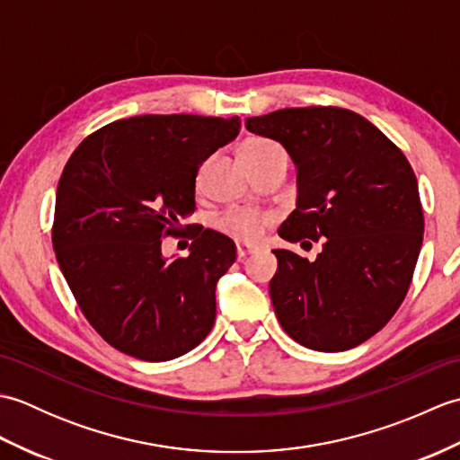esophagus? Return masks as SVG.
Returning <instances> with one entry per match:
<instances>
[{"label": "esophagus", "mask_w": 460, "mask_h": 460, "mask_svg": "<svg viewBox=\"0 0 460 460\" xmlns=\"http://www.w3.org/2000/svg\"><path fill=\"white\" fill-rule=\"evenodd\" d=\"M251 252H255V249L249 247V245H237V257H239V261H241V259H245V257H249Z\"/></svg>", "instance_id": "obj_1"}]
</instances>
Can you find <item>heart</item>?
<instances>
[{
  "instance_id": "1",
  "label": "heart",
  "mask_w": 460,
  "mask_h": 460,
  "mask_svg": "<svg viewBox=\"0 0 460 460\" xmlns=\"http://www.w3.org/2000/svg\"><path fill=\"white\" fill-rule=\"evenodd\" d=\"M270 146L272 144L267 140L252 138L241 146L239 154H241V158H245V155L267 150V148H270ZM265 221H267L265 217H261V215H255V213H227L217 221V227L223 233H227V235L233 239L251 243V241H257L261 237V229Z\"/></svg>"
}]
</instances>
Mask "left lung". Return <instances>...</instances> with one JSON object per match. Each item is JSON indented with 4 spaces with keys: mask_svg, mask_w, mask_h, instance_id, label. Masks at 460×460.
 <instances>
[{
    "mask_svg": "<svg viewBox=\"0 0 460 460\" xmlns=\"http://www.w3.org/2000/svg\"><path fill=\"white\" fill-rule=\"evenodd\" d=\"M296 168V209L279 235L322 241L314 261L272 251L270 300L280 326L318 351L359 346L402 305L423 243L417 178L377 126L346 109H282L245 120Z\"/></svg>",
    "mask_w": 460,
    "mask_h": 460,
    "instance_id": "obj_1",
    "label": "left lung"
}]
</instances>
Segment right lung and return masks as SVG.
<instances>
[{
	"instance_id": "right-lung-1",
	"label": "right lung",
	"mask_w": 460,
	"mask_h": 460,
	"mask_svg": "<svg viewBox=\"0 0 460 460\" xmlns=\"http://www.w3.org/2000/svg\"><path fill=\"white\" fill-rule=\"evenodd\" d=\"M239 116L144 114L116 120L68 158L55 199L53 249L91 326L116 349L168 361L203 341L215 287L235 243L193 227L190 255H162L195 211L201 164L237 138Z\"/></svg>"
}]
</instances>
